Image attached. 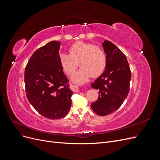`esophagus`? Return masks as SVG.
Instances as JSON below:
<instances>
[{
    "mask_svg": "<svg viewBox=\"0 0 160 160\" xmlns=\"http://www.w3.org/2000/svg\"><path fill=\"white\" fill-rule=\"evenodd\" d=\"M72 91H75V92L79 91V88H78V86H77V85H72Z\"/></svg>",
    "mask_w": 160,
    "mask_h": 160,
    "instance_id": "34e87169",
    "label": "esophagus"
}]
</instances>
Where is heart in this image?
Here are the masks:
<instances>
[{
	"mask_svg": "<svg viewBox=\"0 0 160 160\" xmlns=\"http://www.w3.org/2000/svg\"><path fill=\"white\" fill-rule=\"evenodd\" d=\"M69 54L60 53L59 61L67 75H71L78 67L81 69L72 75V80L77 83L85 81L90 76L100 75L107 65V56L104 50L92 43L77 42L69 49Z\"/></svg>",
	"mask_w": 160,
	"mask_h": 160,
	"instance_id": "obj_1",
	"label": "heart"
}]
</instances>
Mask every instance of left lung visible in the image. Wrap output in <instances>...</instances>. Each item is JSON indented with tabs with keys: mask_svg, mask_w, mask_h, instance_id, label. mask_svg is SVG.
<instances>
[{
	"mask_svg": "<svg viewBox=\"0 0 160 160\" xmlns=\"http://www.w3.org/2000/svg\"><path fill=\"white\" fill-rule=\"evenodd\" d=\"M102 45L107 65L103 74L91 83L92 88L99 91L98 100L91 107L96 114L105 116L118 109L126 99L132 73L127 58L119 48L109 41Z\"/></svg>",
	"mask_w": 160,
	"mask_h": 160,
	"instance_id": "1",
	"label": "left lung"
}]
</instances>
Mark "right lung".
<instances>
[{
    "instance_id": "1",
    "label": "right lung",
    "mask_w": 160,
    "mask_h": 160,
    "mask_svg": "<svg viewBox=\"0 0 160 160\" xmlns=\"http://www.w3.org/2000/svg\"><path fill=\"white\" fill-rule=\"evenodd\" d=\"M60 45L52 41L34 52L24 77L28 101L38 113L51 119L67 115L73 93L60 63Z\"/></svg>"
}]
</instances>
